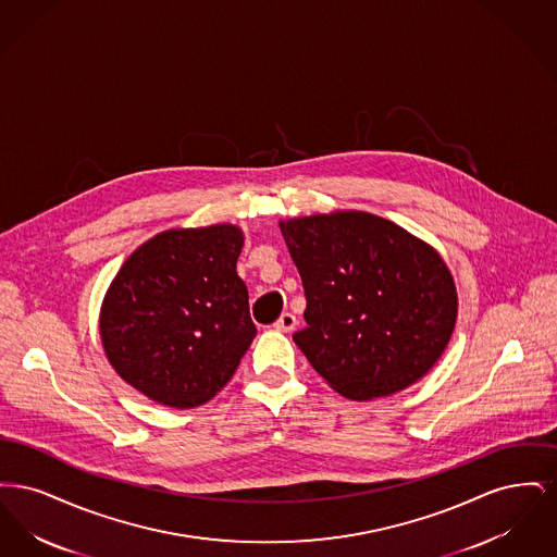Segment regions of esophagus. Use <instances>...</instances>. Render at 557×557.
Listing matches in <instances>:
<instances>
[{
    "label": "esophagus",
    "instance_id": "34e87169",
    "mask_svg": "<svg viewBox=\"0 0 557 557\" xmlns=\"http://www.w3.org/2000/svg\"><path fill=\"white\" fill-rule=\"evenodd\" d=\"M296 323H298V321H296V318H294L292 313H284L282 318L273 323V327H275L277 332H292V330L296 327Z\"/></svg>",
    "mask_w": 557,
    "mask_h": 557
}]
</instances>
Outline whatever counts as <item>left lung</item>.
Masks as SVG:
<instances>
[{
	"label": "left lung",
	"mask_w": 557,
	"mask_h": 557,
	"mask_svg": "<svg viewBox=\"0 0 557 557\" xmlns=\"http://www.w3.org/2000/svg\"><path fill=\"white\" fill-rule=\"evenodd\" d=\"M280 230L307 296V327L292 338L336 393L391 397L434 368L457 288L428 242L363 211L294 216Z\"/></svg>",
	"instance_id": "1"
}]
</instances>
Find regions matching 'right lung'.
I'll use <instances>...</instances> for the list:
<instances>
[{"instance_id":"obj_1","label":"right lung","mask_w":557,"mask_h":557,"mask_svg":"<svg viewBox=\"0 0 557 557\" xmlns=\"http://www.w3.org/2000/svg\"><path fill=\"white\" fill-rule=\"evenodd\" d=\"M244 232L232 223L177 227L144 242L100 309L108 363L144 397L191 409L236 373L257 327L236 271Z\"/></svg>"}]
</instances>
